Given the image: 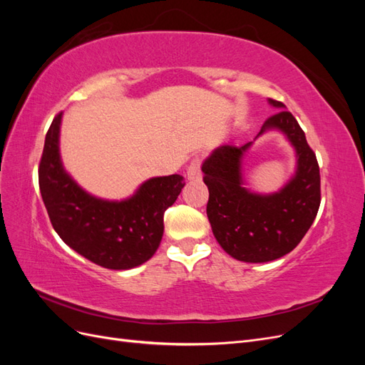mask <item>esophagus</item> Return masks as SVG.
Here are the masks:
<instances>
[{
    "label": "esophagus",
    "instance_id": "34e87169",
    "mask_svg": "<svg viewBox=\"0 0 365 365\" xmlns=\"http://www.w3.org/2000/svg\"><path fill=\"white\" fill-rule=\"evenodd\" d=\"M187 178L195 181V180H201V161L200 158H195L189 168H187Z\"/></svg>",
    "mask_w": 365,
    "mask_h": 365
}]
</instances>
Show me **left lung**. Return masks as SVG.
I'll use <instances>...</instances> for the list:
<instances>
[{"mask_svg": "<svg viewBox=\"0 0 365 365\" xmlns=\"http://www.w3.org/2000/svg\"><path fill=\"white\" fill-rule=\"evenodd\" d=\"M268 102L283 111L264 121L259 135L277 129L295 149L297 170L284 187L271 195L252 193L244 187L242 158L252 141L219 146L202 163L213 235L231 257L248 263L271 262L291 252L311 228L322 202L318 161L303 129L282 102Z\"/></svg>", "mask_w": 365, "mask_h": 365, "instance_id": "obj_1", "label": "left lung"}]
</instances>
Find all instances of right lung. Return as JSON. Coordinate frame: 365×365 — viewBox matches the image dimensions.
I'll return each instance as SVG.
<instances>
[{"label":"right lung","mask_w":365,"mask_h":365,"mask_svg":"<svg viewBox=\"0 0 365 365\" xmlns=\"http://www.w3.org/2000/svg\"><path fill=\"white\" fill-rule=\"evenodd\" d=\"M61 121L62 113L51 121L38 172L41 196L54 231L71 250L108 269H130L148 262L160 247L164 212L181 193L184 178H150L123 201L96 197L63 169Z\"/></svg>","instance_id":"add662e5"}]
</instances>
